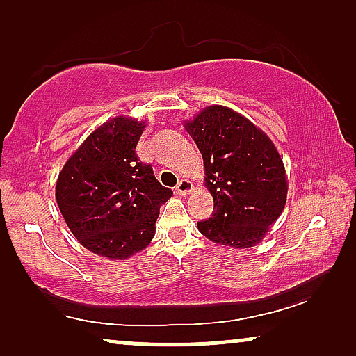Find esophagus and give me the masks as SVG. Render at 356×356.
Wrapping results in <instances>:
<instances>
[{"label":"esophagus","instance_id":"34e87169","mask_svg":"<svg viewBox=\"0 0 356 356\" xmlns=\"http://www.w3.org/2000/svg\"><path fill=\"white\" fill-rule=\"evenodd\" d=\"M192 191H194V186H192V182L187 181V179H182V181H179L177 186H175V192H177L179 195H186Z\"/></svg>","mask_w":356,"mask_h":356}]
</instances>
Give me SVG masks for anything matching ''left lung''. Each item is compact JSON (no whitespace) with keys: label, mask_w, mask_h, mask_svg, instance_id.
<instances>
[{"label":"left lung","mask_w":356,"mask_h":356,"mask_svg":"<svg viewBox=\"0 0 356 356\" xmlns=\"http://www.w3.org/2000/svg\"><path fill=\"white\" fill-rule=\"evenodd\" d=\"M204 159L214 214L197 229L220 246L261 243L284 209L288 181L283 159L266 134L234 110L211 105L186 122Z\"/></svg>","instance_id":"8db88e82"}]
</instances>
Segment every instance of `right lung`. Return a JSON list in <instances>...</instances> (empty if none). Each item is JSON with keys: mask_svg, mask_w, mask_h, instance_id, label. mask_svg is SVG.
I'll return each mask as SVG.
<instances>
[{"mask_svg": "<svg viewBox=\"0 0 356 356\" xmlns=\"http://www.w3.org/2000/svg\"><path fill=\"white\" fill-rule=\"evenodd\" d=\"M145 122L115 117L93 130L63 165L56 204L81 246L127 259L149 246L159 209L172 195L137 157Z\"/></svg>", "mask_w": 356, "mask_h": 356, "instance_id": "obj_1", "label": "right lung"}]
</instances>
